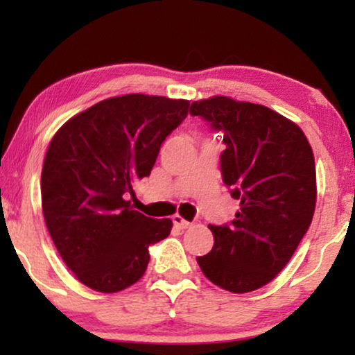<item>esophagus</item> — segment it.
<instances>
[{"label": "esophagus", "instance_id": "1", "mask_svg": "<svg viewBox=\"0 0 355 355\" xmlns=\"http://www.w3.org/2000/svg\"><path fill=\"white\" fill-rule=\"evenodd\" d=\"M173 225L179 227V230H186V227L191 226V223H189L187 220H184L181 215H174L173 216Z\"/></svg>", "mask_w": 355, "mask_h": 355}]
</instances>
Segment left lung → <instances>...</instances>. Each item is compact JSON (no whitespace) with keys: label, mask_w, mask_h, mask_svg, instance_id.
Listing matches in <instances>:
<instances>
[{"label":"left lung","mask_w":355,"mask_h":355,"mask_svg":"<svg viewBox=\"0 0 355 355\" xmlns=\"http://www.w3.org/2000/svg\"><path fill=\"white\" fill-rule=\"evenodd\" d=\"M191 114L223 132V181L241 200L231 225L208 226L215 244L197 263L221 289L250 293L288 265L312 223V147L297 124L263 105L216 95L193 101Z\"/></svg>","instance_id":"1"}]
</instances>
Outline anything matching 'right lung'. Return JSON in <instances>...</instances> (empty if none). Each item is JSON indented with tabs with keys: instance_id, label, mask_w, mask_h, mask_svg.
<instances>
[{
	"instance_id": "obj_1",
	"label": "right lung",
	"mask_w": 355,
	"mask_h": 355,
	"mask_svg": "<svg viewBox=\"0 0 355 355\" xmlns=\"http://www.w3.org/2000/svg\"><path fill=\"white\" fill-rule=\"evenodd\" d=\"M189 100L129 94L90 106L53 135L42 169V210L61 259L98 293L142 278L148 247L169 236V218L132 210V184L150 176L164 139L186 119Z\"/></svg>"
}]
</instances>
